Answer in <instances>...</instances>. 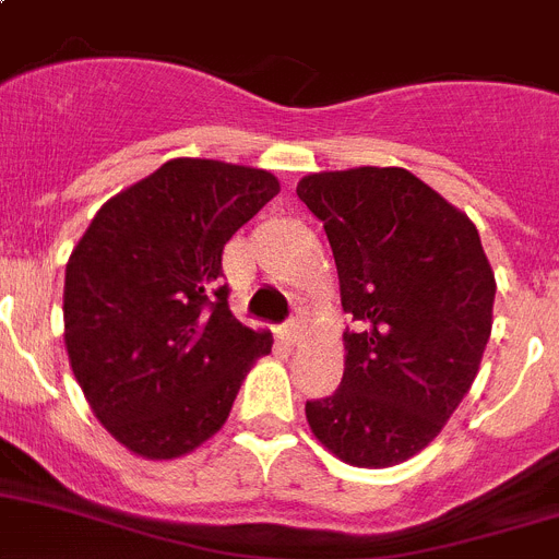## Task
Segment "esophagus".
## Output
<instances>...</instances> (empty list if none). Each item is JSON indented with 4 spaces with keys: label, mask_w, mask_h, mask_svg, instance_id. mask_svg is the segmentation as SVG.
<instances>
[{
    "label": "esophagus",
    "mask_w": 559,
    "mask_h": 559,
    "mask_svg": "<svg viewBox=\"0 0 559 559\" xmlns=\"http://www.w3.org/2000/svg\"><path fill=\"white\" fill-rule=\"evenodd\" d=\"M280 338H283L285 345H297L299 338H302V325H299V319H288L280 331Z\"/></svg>",
    "instance_id": "34e87169"
}]
</instances>
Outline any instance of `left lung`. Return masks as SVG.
<instances>
[{
  "label": "left lung",
  "instance_id": "8db88e82",
  "mask_svg": "<svg viewBox=\"0 0 559 559\" xmlns=\"http://www.w3.org/2000/svg\"><path fill=\"white\" fill-rule=\"evenodd\" d=\"M297 194L325 226L338 271L345 373L305 404L313 436L353 466L421 452L478 376L495 274L464 212L399 166L317 171Z\"/></svg>",
  "mask_w": 559,
  "mask_h": 559
}]
</instances>
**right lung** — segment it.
Segmentation results:
<instances>
[{
	"label": "right lung",
	"mask_w": 559,
	"mask_h": 559,
	"mask_svg": "<svg viewBox=\"0 0 559 559\" xmlns=\"http://www.w3.org/2000/svg\"><path fill=\"white\" fill-rule=\"evenodd\" d=\"M280 180L175 157L93 217L64 274V345L95 418L135 455L169 461L226 424L271 333L228 311L223 246Z\"/></svg>",
	"instance_id": "1"
}]
</instances>
